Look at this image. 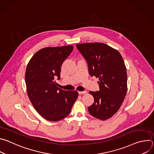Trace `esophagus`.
<instances>
[{
	"label": "esophagus",
	"instance_id": "obj_1",
	"mask_svg": "<svg viewBox=\"0 0 154 154\" xmlns=\"http://www.w3.org/2000/svg\"><path fill=\"white\" fill-rule=\"evenodd\" d=\"M78 93H79V94H86V93H87L86 91H79Z\"/></svg>",
	"mask_w": 154,
	"mask_h": 154
}]
</instances>
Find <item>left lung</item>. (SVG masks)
Listing matches in <instances>:
<instances>
[{"label":"left lung","mask_w":154,"mask_h":154,"mask_svg":"<svg viewBox=\"0 0 154 154\" xmlns=\"http://www.w3.org/2000/svg\"><path fill=\"white\" fill-rule=\"evenodd\" d=\"M91 76L99 78V91H90L94 99L88 107L91 116L100 120L113 116L121 107L127 90L126 67L121 54L104 43L77 44Z\"/></svg>","instance_id":"8db88e82"}]
</instances>
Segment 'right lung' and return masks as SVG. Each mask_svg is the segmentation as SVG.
I'll use <instances>...</instances> for the list:
<instances>
[{
    "mask_svg": "<svg viewBox=\"0 0 154 154\" xmlns=\"http://www.w3.org/2000/svg\"><path fill=\"white\" fill-rule=\"evenodd\" d=\"M73 50L72 46L46 48L36 52L26 71L27 94L33 107L45 119L58 121L70 113L78 97L77 91L59 88L61 66Z\"/></svg>",
    "mask_w": 154,
    "mask_h": 154,
    "instance_id": "add662e5",
    "label": "right lung"
}]
</instances>
